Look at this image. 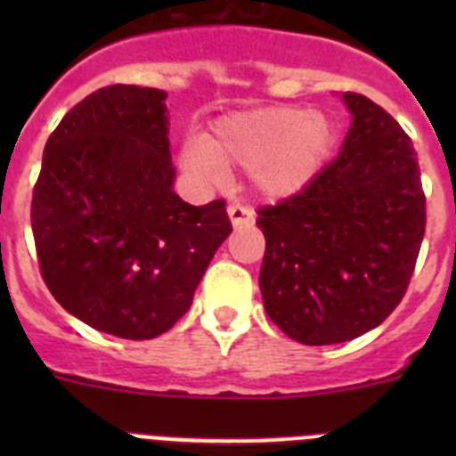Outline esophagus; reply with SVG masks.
<instances>
[{
    "instance_id": "34e87169",
    "label": "esophagus",
    "mask_w": 456,
    "mask_h": 456,
    "mask_svg": "<svg viewBox=\"0 0 456 456\" xmlns=\"http://www.w3.org/2000/svg\"><path fill=\"white\" fill-rule=\"evenodd\" d=\"M228 216H231V221H232V225H235V228H241V225L253 224V212L248 208H244V205H240V203L228 205Z\"/></svg>"
}]
</instances>
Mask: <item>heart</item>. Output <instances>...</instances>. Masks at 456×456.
<instances>
[{
	"instance_id": "1",
	"label": "heart",
	"mask_w": 456,
	"mask_h": 456,
	"mask_svg": "<svg viewBox=\"0 0 456 456\" xmlns=\"http://www.w3.org/2000/svg\"><path fill=\"white\" fill-rule=\"evenodd\" d=\"M336 143L331 120L301 107H263L225 116L205 143H189L183 164L219 183L224 167L253 171L260 193L283 199L304 189L329 159Z\"/></svg>"
}]
</instances>
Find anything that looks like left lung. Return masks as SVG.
<instances>
[{"mask_svg":"<svg viewBox=\"0 0 456 456\" xmlns=\"http://www.w3.org/2000/svg\"><path fill=\"white\" fill-rule=\"evenodd\" d=\"M340 155L301 191L257 208L269 320L301 345L372 331L404 299L425 235L420 167L400 123L361 93Z\"/></svg>","mask_w":456,"mask_h":456,"instance_id":"1","label":"left lung"}]
</instances>
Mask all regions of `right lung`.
Returning a JSON list of instances; mask_svg holds the SVG:
<instances>
[{
	"label": "right lung",
	"instance_id": "obj_1",
	"mask_svg": "<svg viewBox=\"0 0 456 456\" xmlns=\"http://www.w3.org/2000/svg\"><path fill=\"white\" fill-rule=\"evenodd\" d=\"M167 93L98 88L56 125L31 199L40 276L59 304L102 333L151 340L191 305L232 225L225 200L173 191Z\"/></svg>",
	"mask_w": 456,
	"mask_h": 456
}]
</instances>
